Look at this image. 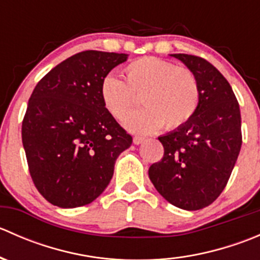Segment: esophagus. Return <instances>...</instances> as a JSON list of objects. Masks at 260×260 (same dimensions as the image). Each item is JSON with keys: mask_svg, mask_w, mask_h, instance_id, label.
Segmentation results:
<instances>
[{"mask_svg": "<svg viewBox=\"0 0 260 260\" xmlns=\"http://www.w3.org/2000/svg\"><path fill=\"white\" fill-rule=\"evenodd\" d=\"M146 138L145 137H141V136H136V137H133V143L135 145H141L142 142H145Z\"/></svg>", "mask_w": 260, "mask_h": 260, "instance_id": "1", "label": "esophagus"}]
</instances>
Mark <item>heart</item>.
I'll return each instance as SVG.
<instances>
[{
    "instance_id": "obj_1",
    "label": "heart",
    "mask_w": 260,
    "mask_h": 260,
    "mask_svg": "<svg viewBox=\"0 0 260 260\" xmlns=\"http://www.w3.org/2000/svg\"><path fill=\"white\" fill-rule=\"evenodd\" d=\"M125 81L107 75L101 84L104 107L115 119L122 120L135 106L133 94L141 95L145 108L129 114L124 125L135 133H151L162 125L179 128L195 114L200 89L191 70L154 56L136 59L125 65Z\"/></svg>"
}]
</instances>
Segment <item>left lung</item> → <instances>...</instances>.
<instances>
[{
    "instance_id": "1",
    "label": "left lung",
    "mask_w": 260,
    "mask_h": 260,
    "mask_svg": "<svg viewBox=\"0 0 260 260\" xmlns=\"http://www.w3.org/2000/svg\"><path fill=\"white\" fill-rule=\"evenodd\" d=\"M170 56L193 73L200 101L187 123L158 137L165 153L149 167L148 176L170 204L183 210H200L219 198L239 156V103L228 80L208 60L187 54Z\"/></svg>"
}]
</instances>
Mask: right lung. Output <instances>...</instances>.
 Here are the masks:
<instances>
[{
    "instance_id": "1",
    "label": "right lung",
    "mask_w": 260,
    "mask_h": 260,
    "mask_svg": "<svg viewBox=\"0 0 260 260\" xmlns=\"http://www.w3.org/2000/svg\"><path fill=\"white\" fill-rule=\"evenodd\" d=\"M127 54L88 50L68 57L38 83L22 122L31 179L52 205L78 208L111 182L132 137L104 107L102 80Z\"/></svg>"
}]
</instances>
